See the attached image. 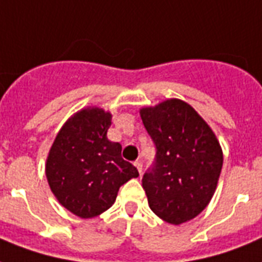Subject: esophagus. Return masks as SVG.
I'll list each match as a JSON object with an SVG mask.
<instances>
[{
    "instance_id": "esophagus-1",
    "label": "esophagus",
    "mask_w": 262,
    "mask_h": 262,
    "mask_svg": "<svg viewBox=\"0 0 262 262\" xmlns=\"http://www.w3.org/2000/svg\"><path fill=\"white\" fill-rule=\"evenodd\" d=\"M135 166H136V167H137V170H139L140 175H141V172H143V163H141L140 160H136Z\"/></svg>"
}]
</instances>
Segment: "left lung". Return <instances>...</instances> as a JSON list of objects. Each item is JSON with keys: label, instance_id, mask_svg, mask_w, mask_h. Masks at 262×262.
Returning a JSON list of instances; mask_svg holds the SVG:
<instances>
[{"label": "left lung", "instance_id": "obj_1", "mask_svg": "<svg viewBox=\"0 0 262 262\" xmlns=\"http://www.w3.org/2000/svg\"><path fill=\"white\" fill-rule=\"evenodd\" d=\"M156 147L143 177L152 212L178 226L205 209L219 181L223 152L215 133L186 102L168 99L140 110Z\"/></svg>", "mask_w": 262, "mask_h": 262}]
</instances>
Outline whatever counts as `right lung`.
Listing matches in <instances>:
<instances>
[{"label": "right lung", "instance_id": "1", "mask_svg": "<svg viewBox=\"0 0 262 262\" xmlns=\"http://www.w3.org/2000/svg\"><path fill=\"white\" fill-rule=\"evenodd\" d=\"M111 114L87 107L61 127L46 162L53 194L73 215L90 219L114 204L119 187L139 171L122 159V147L107 139Z\"/></svg>", "mask_w": 262, "mask_h": 262}]
</instances>
